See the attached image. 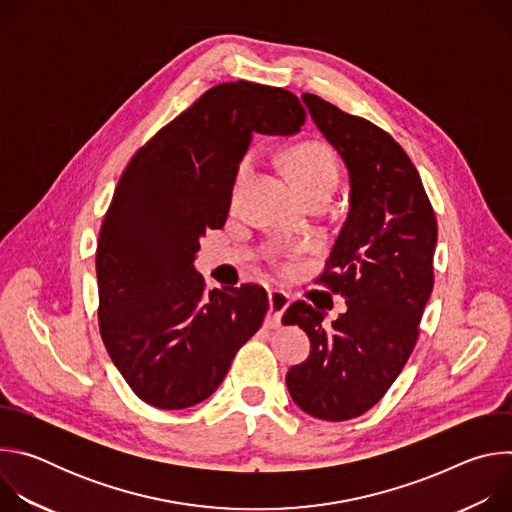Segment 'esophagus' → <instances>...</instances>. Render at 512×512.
<instances>
[{"label":"esophagus","instance_id":"1","mask_svg":"<svg viewBox=\"0 0 512 512\" xmlns=\"http://www.w3.org/2000/svg\"><path fill=\"white\" fill-rule=\"evenodd\" d=\"M291 304L289 296L281 289H271L269 291V316H267V324L269 328H277L281 322L283 312L287 310V306Z\"/></svg>","mask_w":512,"mask_h":512}]
</instances>
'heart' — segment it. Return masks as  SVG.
I'll return each mask as SVG.
<instances>
[{"label": "heart", "mask_w": 512, "mask_h": 512, "mask_svg": "<svg viewBox=\"0 0 512 512\" xmlns=\"http://www.w3.org/2000/svg\"><path fill=\"white\" fill-rule=\"evenodd\" d=\"M245 164L247 158L243 160V166ZM287 170L300 190L318 186H330L334 190L338 184V164L334 154L326 145L316 141L302 143L291 150L287 158Z\"/></svg>", "instance_id": "obj_1"}]
</instances>
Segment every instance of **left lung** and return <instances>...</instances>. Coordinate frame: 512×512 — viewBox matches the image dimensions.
<instances>
[{"label": "left lung", "mask_w": 512, "mask_h": 512, "mask_svg": "<svg viewBox=\"0 0 512 512\" xmlns=\"http://www.w3.org/2000/svg\"><path fill=\"white\" fill-rule=\"evenodd\" d=\"M302 99L348 168L350 208L316 279L348 310L326 328L314 306L287 308L281 322L300 326L312 352L285 381L308 415L346 421L383 399L413 352L433 289L437 223L419 172L385 129L318 95Z\"/></svg>", "instance_id": "1"}]
</instances>
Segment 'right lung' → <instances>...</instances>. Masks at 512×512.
I'll list each match as a JSON object with an SVG mask.
<instances>
[{
	"instance_id": "add662e5",
	"label": "right lung",
	"mask_w": 512,
	"mask_h": 512,
	"mask_svg": "<svg viewBox=\"0 0 512 512\" xmlns=\"http://www.w3.org/2000/svg\"><path fill=\"white\" fill-rule=\"evenodd\" d=\"M300 99L249 81L202 93L133 154L97 241L99 330L131 391L158 409L208 399L269 310L257 283L206 291L198 239L223 229L253 133L291 135Z\"/></svg>"
}]
</instances>
